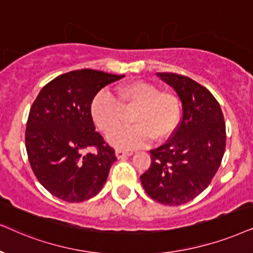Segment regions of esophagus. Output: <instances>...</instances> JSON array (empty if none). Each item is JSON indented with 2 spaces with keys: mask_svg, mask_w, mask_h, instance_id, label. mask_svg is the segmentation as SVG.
<instances>
[{
  "mask_svg": "<svg viewBox=\"0 0 253 253\" xmlns=\"http://www.w3.org/2000/svg\"><path fill=\"white\" fill-rule=\"evenodd\" d=\"M133 153H130V151H123V150H119L117 149L116 150V156L118 158H124V157H127V156H130Z\"/></svg>",
  "mask_w": 253,
  "mask_h": 253,
  "instance_id": "esophagus-1",
  "label": "esophagus"
}]
</instances>
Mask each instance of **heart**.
<instances>
[{
  "label": "heart",
  "instance_id": "heart-1",
  "mask_svg": "<svg viewBox=\"0 0 253 253\" xmlns=\"http://www.w3.org/2000/svg\"><path fill=\"white\" fill-rule=\"evenodd\" d=\"M118 99L110 92H97L90 104V114L97 128L107 132L119 122L124 110L136 108L132 117L134 126L117 125L109 131L107 142L120 150H133L163 142L173 136L179 127L181 106L172 92L161 91L153 83L133 81L117 90Z\"/></svg>",
  "mask_w": 253,
  "mask_h": 253
}]
</instances>
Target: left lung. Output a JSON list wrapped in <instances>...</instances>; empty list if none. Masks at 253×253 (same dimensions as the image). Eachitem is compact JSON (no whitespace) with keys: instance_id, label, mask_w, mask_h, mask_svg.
Returning <instances> with one entry per match:
<instances>
[{"instance_id":"8db88e82","label":"left lung","mask_w":253,"mask_h":253,"mask_svg":"<svg viewBox=\"0 0 253 253\" xmlns=\"http://www.w3.org/2000/svg\"><path fill=\"white\" fill-rule=\"evenodd\" d=\"M156 75L179 97L183 119L166 144L150 150V168L140 177L151 199L169 206L186 204L213 179L225 149L220 104L206 87L173 73Z\"/></svg>"}]
</instances>
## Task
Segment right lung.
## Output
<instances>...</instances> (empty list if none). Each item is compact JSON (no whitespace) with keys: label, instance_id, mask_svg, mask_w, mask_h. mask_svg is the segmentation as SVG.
Returning a JSON list of instances; mask_svg holds the SVG:
<instances>
[{"label":"right lung","instance_id":"add662e5","mask_svg":"<svg viewBox=\"0 0 253 253\" xmlns=\"http://www.w3.org/2000/svg\"><path fill=\"white\" fill-rule=\"evenodd\" d=\"M124 76L73 70L47 83L32 104L26 151L37 179L54 197L81 203L95 197L106 183L117 157L96 132L90 104L100 89ZM89 146L97 148L95 154H84Z\"/></svg>","mask_w":253,"mask_h":253}]
</instances>
